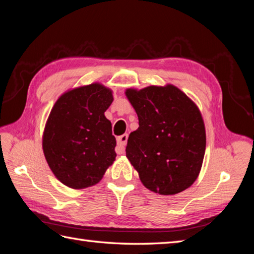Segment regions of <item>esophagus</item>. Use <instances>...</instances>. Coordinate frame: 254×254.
<instances>
[{"mask_svg": "<svg viewBox=\"0 0 254 254\" xmlns=\"http://www.w3.org/2000/svg\"><path fill=\"white\" fill-rule=\"evenodd\" d=\"M127 134H123V135L117 137L118 146H117V148H116V152H117L119 155L124 154V152H126V145H127Z\"/></svg>", "mask_w": 254, "mask_h": 254, "instance_id": "esophagus-1", "label": "esophagus"}]
</instances>
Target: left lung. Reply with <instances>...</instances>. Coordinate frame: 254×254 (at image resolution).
Listing matches in <instances>:
<instances>
[{
    "instance_id": "left-lung-1",
    "label": "left lung",
    "mask_w": 254,
    "mask_h": 254,
    "mask_svg": "<svg viewBox=\"0 0 254 254\" xmlns=\"http://www.w3.org/2000/svg\"><path fill=\"white\" fill-rule=\"evenodd\" d=\"M139 127L130 134L127 157L145 188L172 195L193 185L201 170L206 134L196 105L174 85L128 88Z\"/></svg>"
}]
</instances>
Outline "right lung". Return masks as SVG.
Returning a JSON list of instances; mask_svg holds the SVG:
<instances>
[{
    "mask_svg": "<svg viewBox=\"0 0 254 254\" xmlns=\"http://www.w3.org/2000/svg\"><path fill=\"white\" fill-rule=\"evenodd\" d=\"M112 91L95 83L64 93L53 106L42 136V149L63 185L84 189L98 183L116 159V137L105 111Z\"/></svg>",
    "mask_w": 254,
    "mask_h": 254,
    "instance_id": "right-lung-1",
    "label": "right lung"
}]
</instances>
